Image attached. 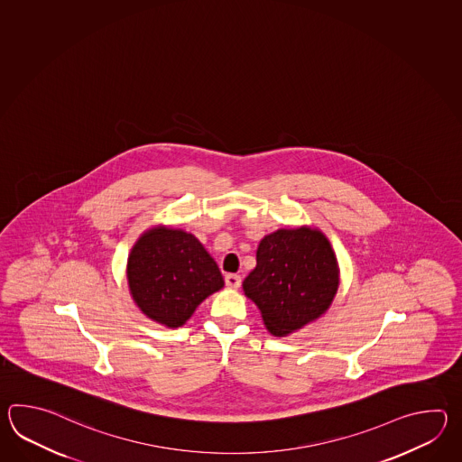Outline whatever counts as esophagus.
I'll list each match as a JSON object with an SVG mask.
<instances>
[{"label":"esophagus","mask_w":462,"mask_h":462,"mask_svg":"<svg viewBox=\"0 0 462 462\" xmlns=\"http://www.w3.org/2000/svg\"><path fill=\"white\" fill-rule=\"evenodd\" d=\"M225 282H226L229 289H237L241 285V277L237 274H227L225 277Z\"/></svg>","instance_id":"34e87169"}]
</instances>
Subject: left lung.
<instances>
[{
    "mask_svg": "<svg viewBox=\"0 0 462 462\" xmlns=\"http://www.w3.org/2000/svg\"><path fill=\"white\" fill-rule=\"evenodd\" d=\"M255 263L243 289L275 337L292 334L322 317L338 291L334 249L315 227L277 229L264 236Z\"/></svg>",
    "mask_w": 462,
    "mask_h": 462,
    "instance_id": "1",
    "label": "left lung"
}]
</instances>
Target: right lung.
<instances>
[{
    "label": "right lung",
    "instance_id": "right-lung-1",
    "mask_svg": "<svg viewBox=\"0 0 462 462\" xmlns=\"http://www.w3.org/2000/svg\"><path fill=\"white\" fill-rule=\"evenodd\" d=\"M127 281L138 309L168 328L185 324L225 285L215 259L195 236L165 226L138 237L128 255Z\"/></svg>",
    "mask_w": 462,
    "mask_h": 462
}]
</instances>
